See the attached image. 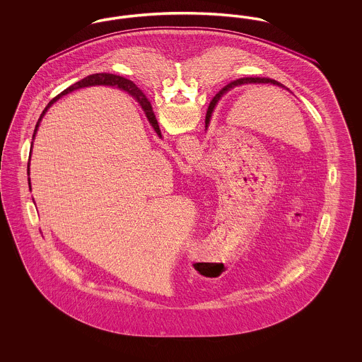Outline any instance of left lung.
<instances>
[{
  "mask_svg": "<svg viewBox=\"0 0 362 362\" xmlns=\"http://www.w3.org/2000/svg\"><path fill=\"white\" fill-rule=\"evenodd\" d=\"M244 84H270V86H276L284 88V86H282L281 83H278L276 80H272V78H267V77H243V78H239V80H235V81L229 83L228 86H225L224 88L213 98V100L209 104L206 119H205V127H206V129L207 126H209L210 118H211V112L214 111V107H216V104L218 103L220 98H221L223 95H225L226 92H229L230 89H233V88H236V86H244Z\"/></svg>",
  "mask_w": 362,
  "mask_h": 362,
  "instance_id": "obj_1",
  "label": "left lung"
}]
</instances>
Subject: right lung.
Segmentation results:
<instances>
[{
    "label": "right lung",
    "mask_w": 362,
    "mask_h": 362,
    "mask_svg": "<svg viewBox=\"0 0 362 362\" xmlns=\"http://www.w3.org/2000/svg\"><path fill=\"white\" fill-rule=\"evenodd\" d=\"M93 86H118L119 88H122L123 90H127L132 96H134V99L137 100L138 103L141 104V107H142V110H144V112H145L148 121L152 124V127L155 129V132L158 134V137H161V132H160L158 123H157V119H156L152 104L148 100V98L138 89L136 84H133L130 80H126V78H123L121 76H115V74H110V73H96V74L86 76V78H83V80L77 81L76 84H73V86H70L69 88H66V89L62 90L58 96H55L50 103L47 104V107L43 110V112H42L39 121H37L36 126H35L34 136H33V138H35L36 130H37V127H39V123L42 121V118L45 117L46 111L49 110V107H52V104H54V102H57L59 98H62L64 95H68L69 92H73V90H76V89ZM30 158H31V156H30ZM28 175H30V161H28ZM28 180H30V179H28ZM30 187H31V183H30Z\"/></svg>",
    "instance_id": "obj_1"
}]
</instances>
